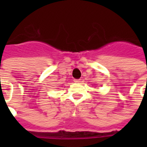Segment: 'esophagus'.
Instances as JSON below:
<instances>
[{
    "instance_id": "esophagus-1",
    "label": "esophagus",
    "mask_w": 147,
    "mask_h": 147,
    "mask_svg": "<svg viewBox=\"0 0 147 147\" xmlns=\"http://www.w3.org/2000/svg\"><path fill=\"white\" fill-rule=\"evenodd\" d=\"M74 82L75 83H80V80H74Z\"/></svg>"
}]
</instances>
